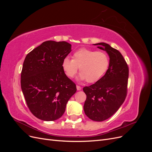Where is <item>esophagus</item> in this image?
<instances>
[{
  "label": "esophagus",
  "mask_w": 152,
  "mask_h": 152,
  "mask_svg": "<svg viewBox=\"0 0 152 152\" xmlns=\"http://www.w3.org/2000/svg\"><path fill=\"white\" fill-rule=\"evenodd\" d=\"M81 87L80 86H78V85H77V89L78 90V91H80V90H81Z\"/></svg>",
  "instance_id": "esophagus-1"
}]
</instances>
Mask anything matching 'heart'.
I'll use <instances>...</instances> for the list:
<instances>
[{"mask_svg": "<svg viewBox=\"0 0 152 152\" xmlns=\"http://www.w3.org/2000/svg\"><path fill=\"white\" fill-rule=\"evenodd\" d=\"M73 59L65 58L62 62V68L70 79L75 77L79 67L80 79L88 83H94L102 79L108 70L110 58L104 51H96L82 48L73 54Z\"/></svg>", "mask_w": 152, "mask_h": 152, "instance_id": "b5f03b06", "label": "heart"}]
</instances>
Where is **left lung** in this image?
Wrapping results in <instances>:
<instances>
[{"label": "left lung", "mask_w": 152, "mask_h": 152, "mask_svg": "<svg viewBox=\"0 0 152 152\" xmlns=\"http://www.w3.org/2000/svg\"><path fill=\"white\" fill-rule=\"evenodd\" d=\"M110 57V66L104 76L96 83L86 86L84 105L86 115L94 121L107 120L121 107L127 96L129 67L122 54L108 44H96Z\"/></svg>", "instance_id": "obj_1"}]
</instances>
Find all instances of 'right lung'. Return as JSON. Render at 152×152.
Segmentation results:
<instances>
[{"mask_svg":"<svg viewBox=\"0 0 152 152\" xmlns=\"http://www.w3.org/2000/svg\"><path fill=\"white\" fill-rule=\"evenodd\" d=\"M65 41L48 40L31 50L25 59L21 87L31 113L40 120L53 121L65 113L76 85L65 75L62 62L71 52Z\"/></svg>","mask_w":152,"mask_h":152,"instance_id":"right-lung-1","label":"right lung"}]
</instances>
